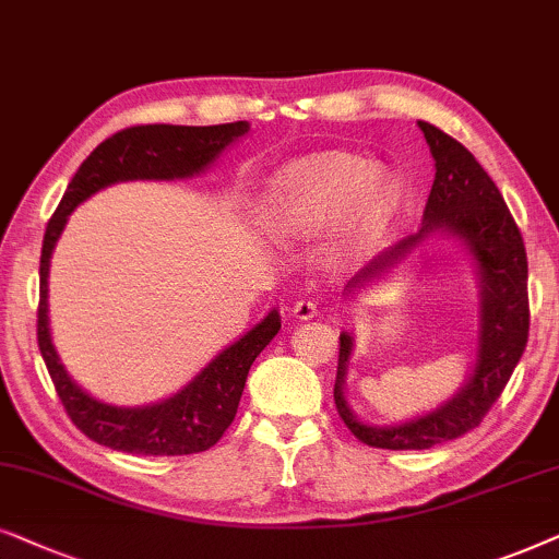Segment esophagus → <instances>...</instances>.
<instances>
[{"mask_svg":"<svg viewBox=\"0 0 559 559\" xmlns=\"http://www.w3.org/2000/svg\"><path fill=\"white\" fill-rule=\"evenodd\" d=\"M292 314L299 319V322H309V319H314L319 314V307H317V301H311V299H299L294 304Z\"/></svg>","mask_w":559,"mask_h":559,"instance_id":"obj_1","label":"esophagus"}]
</instances>
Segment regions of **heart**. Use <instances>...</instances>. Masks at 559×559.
Instances as JSON below:
<instances>
[{"label":"heart","instance_id":"heart-1","mask_svg":"<svg viewBox=\"0 0 559 559\" xmlns=\"http://www.w3.org/2000/svg\"><path fill=\"white\" fill-rule=\"evenodd\" d=\"M396 204V183L368 158L314 153L275 174L260 219L273 237L304 240L322 235L345 216L342 240L360 248L383 233Z\"/></svg>","mask_w":559,"mask_h":559}]
</instances>
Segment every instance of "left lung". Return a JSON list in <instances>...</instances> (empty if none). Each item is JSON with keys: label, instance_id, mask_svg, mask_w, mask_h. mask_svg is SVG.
Returning <instances> with one entry per match:
<instances>
[{"label": "left lung", "instance_id": "left-lung-1", "mask_svg": "<svg viewBox=\"0 0 559 559\" xmlns=\"http://www.w3.org/2000/svg\"><path fill=\"white\" fill-rule=\"evenodd\" d=\"M419 130L435 158V183L424 210L421 229L362 267L347 284L345 299H353L368 286L385 281V275L406 263L421 245L435 237H450L463 245L478 275V347H475L473 370L455 396L408 421L378 427L362 421L345 396L355 337L349 332L340 334L334 404L357 440L383 450H429L478 427L488 408L501 396L516 362L522 360L526 334H530L526 250L501 191L475 160V155L455 138L444 135L429 122H419Z\"/></svg>", "mask_w": 559, "mask_h": 559}]
</instances>
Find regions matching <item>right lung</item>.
Listing matches in <instances>:
<instances>
[{
    "label": "right lung",
    "instance_id": "obj_1",
    "mask_svg": "<svg viewBox=\"0 0 559 559\" xmlns=\"http://www.w3.org/2000/svg\"><path fill=\"white\" fill-rule=\"evenodd\" d=\"M250 132L248 122L186 128L143 124L128 128L96 145L71 178L61 204L48 222L40 252V307L37 345L71 421L88 440L132 455H193L219 442L233 424L248 370L281 330L278 309H271L233 345L219 349L206 366L168 399L145 406L104 404L69 376L50 337L48 273L50 255L71 212L96 191L124 181H183L204 174L229 145Z\"/></svg>",
    "mask_w": 559,
    "mask_h": 559
}]
</instances>
